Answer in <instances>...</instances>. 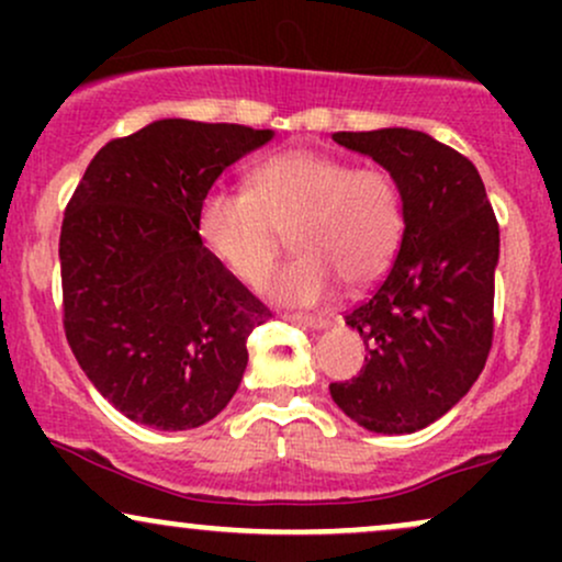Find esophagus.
Listing matches in <instances>:
<instances>
[{
	"instance_id": "1",
	"label": "esophagus",
	"mask_w": 562,
	"mask_h": 562,
	"mask_svg": "<svg viewBox=\"0 0 562 562\" xmlns=\"http://www.w3.org/2000/svg\"><path fill=\"white\" fill-rule=\"evenodd\" d=\"M288 319L295 322V325L312 327V330H322V327L330 325L327 317H322V314H288Z\"/></svg>"
}]
</instances>
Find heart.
Returning <instances> with one entry per match:
<instances>
[{"instance_id": "b5f03b06", "label": "heart", "mask_w": 562, "mask_h": 562, "mask_svg": "<svg viewBox=\"0 0 562 562\" xmlns=\"http://www.w3.org/2000/svg\"><path fill=\"white\" fill-rule=\"evenodd\" d=\"M205 248L243 285H259L285 235L299 254L263 282L277 303L308 306L335 288L359 290L389 272L404 235V203L385 169L327 153L295 150L261 160L248 192L211 190L200 203Z\"/></svg>"}]
</instances>
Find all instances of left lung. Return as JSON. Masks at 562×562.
Wrapping results in <instances>:
<instances>
[{"instance_id": "left-lung-1", "label": "left lung", "mask_w": 562, "mask_h": 562, "mask_svg": "<svg viewBox=\"0 0 562 562\" xmlns=\"http://www.w3.org/2000/svg\"><path fill=\"white\" fill-rule=\"evenodd\" d=\"M396 179L404 235L391 272L346 314L370 357L333 402L372 434H415L460 402L481 375L494 335L499 224L465 156L415 128L338 132Z\"/></svg>"}]
</instances>
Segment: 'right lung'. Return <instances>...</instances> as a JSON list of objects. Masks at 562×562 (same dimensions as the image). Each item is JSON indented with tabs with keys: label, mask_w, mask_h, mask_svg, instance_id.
Listing matches in <instances>:
<instances>
[{
	"label": "right lung",
	"mask_w": 562,
	"mask_h": 562,
	"mask_svg": "<svg viewBox=\"0 0 562 562\" xmlns=\"http://www.w3.org/2000/svg\"><path fill=\"white\" fill-rule=\"evenodd\" d=\"M272 128L160 119L92 158L60 229L76 362L128 420L190 430L229 404L272 317L198 235L200 203Z\"/></svg>",
	"instance_id": "right-lung-1"
}]
</instances>
